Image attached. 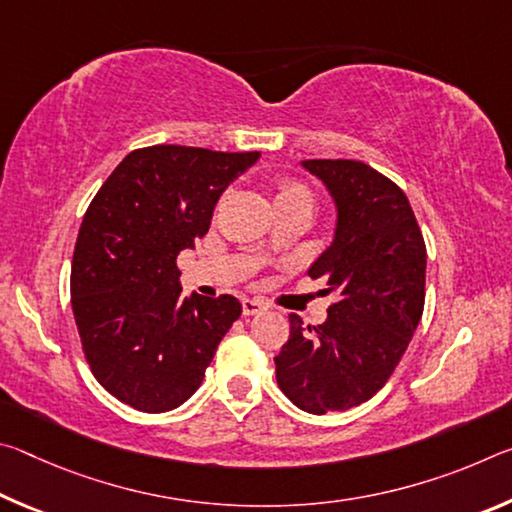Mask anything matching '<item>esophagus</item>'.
Wrapping results in <instances>:
<instances>
[{
    "label": "esophagus",
    "mask_w": 512,
    "mask_h": 512,
    "mask_svg": "<svg viewBox=\"0 0 512 512\" xmlns=\"http://www.w3.org/2000/svg\"><path fill=\"white\" fill-rule=\"evenodd\" d=\"M268 305L262 298H244L241 300V309H244L246 316H253L259 314V311H264Z\"/></svg>",
    "instance_id": "34e87169"
}]
</instances>
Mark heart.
<instances>
[{
  "mask_svg": "<svg viewBox=\"0 0 512 512\" xmlns=\"http://www.w3.org/2000/svg\"><path fill=\"white\" fill-rule=\"evenodd\" d=\"M275 203L277 207L289 205H309L314 207V192L307 183L293 176H277L275 178Z\"/></svg>",
  "mask_w": 512,
  "mask_h": 512,
  "instance_id": "1",
  "label": "heart"
}]
</instances>
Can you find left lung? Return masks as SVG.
Masks as SVG:
<instances>
[{
  "label": "left lung",
  "mask_w": 512,
  "mask_h": 512,
  "mask_svg": "<svg viewBox=\"0 0 512 512\" xmlns=\"http://www.w3.org/2000/svg\"><path fill=\"white\" fill-rule=\"evenodd\" d=\"M339 205L334 244L309 277L336 300L323 325L289 314V339L275 357L277 386L309 413L368 402L402 361L424 309L427 246L409 198L359 160H305Z\"/></svg>",
  "instance_id": "8db88e82"
}]
</instances>
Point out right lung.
Returning <instances> with one entry per match:
<instances>
[{
    "mask_svg": "<svg viewBox=\"0 0 512 512\" xmlns=\"http://www.w3.org/2000/svg\"><path fill=\"white\" fill-rule=\"evenodd\" d=\"M257 151L155 144L117 164L76 237L72 311L85 361L119 402L176 409L241 314L235 296L183 298L178 253L210 230L214 205Z\"/></svg>",
    "mask_w": 512,
    "mask_h": 512,
    "instance_id": "obj_1",
    "label": "right lung"
}]
</instances>
